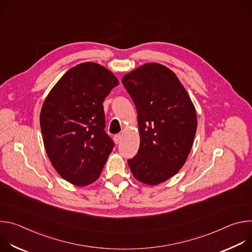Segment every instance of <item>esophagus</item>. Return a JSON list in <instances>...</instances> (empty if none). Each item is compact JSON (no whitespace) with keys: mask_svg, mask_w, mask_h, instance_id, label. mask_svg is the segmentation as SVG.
<instances>
[{"mask_svg":"<svg viewBox=\"0 0 252 252\" xmlns=\"http://www.w3.org/2000/svg\"><path fill=\"white\" fill-rule=\"evenodd\" d=\"M114 139H115V142L118 145V143H120L121 140H122V134H120V133L116 134V135L114 136Z\"/></svg>","mask_w":252,"mask_h":252,"instance_id":"34e87169","label":"esophagus"}]
</instances>
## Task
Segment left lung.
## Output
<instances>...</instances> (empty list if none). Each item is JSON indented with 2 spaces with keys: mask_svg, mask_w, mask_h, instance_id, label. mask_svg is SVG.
Instances as JSON below:
<instances>
[{
  "mask_svg": "<svg viewBox=\"0 0 252 252\" xmlns=\"http://www.w3.org/2000/svg\"><path fill=\"white\" fill-rule=\"evenodd\" d=\"M122 82L134 102L140 135L128 166L137 181L157 186L188 159L197 126L194 105L173 71L160 63L142 64Z\"/></svg>",
  "mask_w": 252,
  "mask_h": 252,
  "instance_id": "1",
  "label": "left lung"
}]
</instances>
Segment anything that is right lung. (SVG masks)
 Segmentation results:
<instances>
[{"label": "right lung", "instance_id": "add662e5", "mask_svg": "<svg viewBox=\"0 0 252 252\" xmlns=\"http://www.w3.org/2000/svg\"><path fill=\"white\" fill-rule=\"evenodd\" d=\"M119 85L95 63L69 68L46 97L40 116L43 140L52 165L66 182L93 184L114 149L104 131L102 102Z\"/></svg>", "mask_w": 252, "mask_h": 252}]
</instances>
